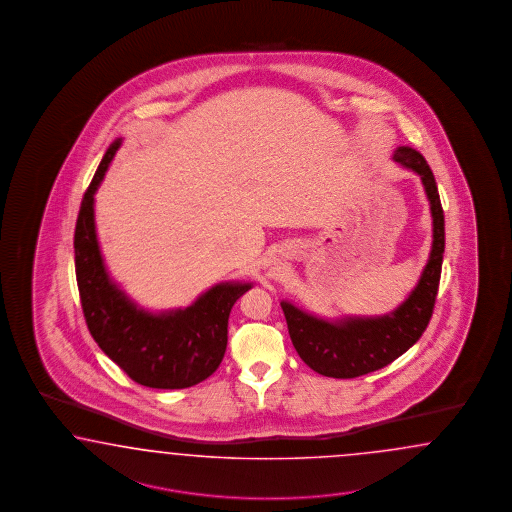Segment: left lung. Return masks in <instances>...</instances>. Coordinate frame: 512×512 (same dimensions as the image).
<instances>
[{
    "mask_svg": "<svg viewBox=\"0 0 512 512\" xmlns=\"http://www.w3.org/2000/svg\"><path fill=\"white\" fill-rule=\"evenodd\" d=\"M394 161L419 174L434 219L430 259L407 300L390 315L349 317L338 323L317 319L289 302H281L296 353L313 372L326 377L353 379L385 368L419 341L434 313L445 251V216L434 172L422 154L409 146H400Z\"/></svg>",
    "mask_w": 512,
    "mask_h": 512,
    "instance_id": "1",
    "label": "left lung"
}]
</instances>
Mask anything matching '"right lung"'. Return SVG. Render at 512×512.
Here are the masks:
<instances>
[{"label":"right lung","instance_id":"right-lung-1","mask_svg":"<svg viewBox=\"0 0 512 512\" xmlns=\"http://www.w3.org/2000/svg\"><path fill=\"white\" fill-rule=\"evenodd\" d=\"M122 140H114L86 189L75 227V270L84 319L93 340L135 383L187 388L216 372L227 349L234 302L249 283H219L186 310H139L110 281L97 244L93 195Z\"/></svg>","mask_w":512,"mask_h":512}]
</instances>
